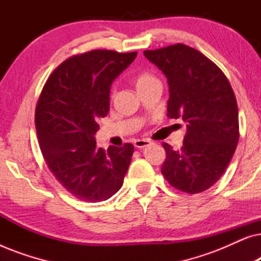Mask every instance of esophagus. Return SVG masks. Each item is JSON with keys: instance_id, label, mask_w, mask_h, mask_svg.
<instances>
[{"instance_id": "esophagus-1", "label": "esophagus", "mask_w": 261, "mask_h": 261, "mask_svg": "<svg viewBox=\"0 0 261 261\" xmlns=\"http://www.w3.org/2000/svg\"><path fill=\"white\" fill-rule=\"evenodd\" d=\"M151 144H152V142L149 141V140H139V139H138V140L134 141V146L137 148H145V147H147V146H149Z\"/></svg>"}]
</instances>
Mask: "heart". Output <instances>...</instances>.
I'll use <instances>...</instances> for the list:
<instances>
[{"mask_svg": "<svg viewBox=\"0 0 261 261\" xmlns=\"http://www.w3.org/2000/svg\"><path fill=\"white\" fill-rule=\"evenodd\" d=\"M154 81H156V78L154 76H152L151 73L142 72V73H139L138 76L135 77L134 83H135V87H137V89H140L142 87H145V85L152 83V82H154Z\"/></svg>", "mask_w": 261, "mask_h": 261, "instance_id": "obj_1", "label": "heart"}]
</instances>
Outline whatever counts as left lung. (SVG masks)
<instances>
[{
  "instance_id": "obj_1",
  "label": "left lung",
  "mask_w": 261,
  "mask_h": 261,
  "mask_svg": "<svg viewBox=\"0 0 261 261\" xmlns=\"http://www.w3.org/2000/svg\"><path fill=\"white\" fill-rule=\"evenodd\" d=\"M167 78V116L187 122L181 148L163 142L162 173L187 194L205 191L227 169L239 141L238 103L229 81L197 49L177 44L144 51Z\"/></svg>"
}]
</instances>
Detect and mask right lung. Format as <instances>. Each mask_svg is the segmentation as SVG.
Listing matches in <instances>:
<instances>
[{
  "mask_svg": "<svg viewBox=\"0 0 261 261\" xmlns=\"http://www.w3.org/2000/svg\"><path fill=\"white\" fill-rule=\"evenodd\" d=\"M138 52L94 49L71 57L51 73L35 108L41 153L56 179L85 202L106 201L123 184L134 146H96L97 121L109 112L110 87Z\"/></svg>",
  "mask_w": 261,
  "mask_h": 261,
  "instance_id": "obj_1",
  "label": "right lung"
}]
</instances>
